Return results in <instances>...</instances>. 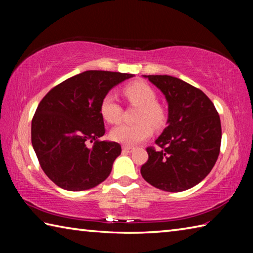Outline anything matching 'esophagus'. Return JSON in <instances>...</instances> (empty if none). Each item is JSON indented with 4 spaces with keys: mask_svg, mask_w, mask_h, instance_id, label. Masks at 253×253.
I'll use <instances>...</instances> for the list:
<instances>
[{
    "mask_svg": "<svg viewBox=\"0 0 253 253\" xmlns=\"http://www.w3.org/2000/svg\"><path fill=\"white\" fill-rule=\"evenodd\" d=\"M134 147H130V146H123V152L124 153H131L134 152Z\"/></svg>",
    "mask_w": 253,
    "mask_h": 253,
    "instance_id": "obj_1",
    "label": "esophagus"
}]
</instances>
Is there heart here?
I'll return each instance as SVG.
<instances>
[{
  "mask_svg": "<svg viewBox=\"0 0 253 253\" xmlns=\"http://www.w3.org/2000/svg\"><path fill=\"white\" fill-rule=\"evenodd\" d=\"M124 95L132 105L139 106L137 121L134 125L122 124L115 127L110 137L115 142L124 145H136L152 135V127H160L164 123V110L156 102V93L151 85L143 81H135L124 88ZM102 118L109 124L121 121L122 107L111 93L102 98L100 104Z\"/></svg>",
  "mask_w": 253,
  "mask_h": 253,
  "instance_id": "heart-1",
  "label": "heart"
}]
</instances>
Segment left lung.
Wrapping results in <instances>:
<instances>
[{"instance_id": "left-lung-1", "label": "left lung", "mask_w": 253, "mask_h": 253, "mask_svg": "<svg viewBox=\"0 0 253 253\" xmlns=\"http://www.w3.org/2000/svg\"><path fill=\"white\" fill-rule=\"evenodd\" d=\"M165 96L168 127L147 148L140 169L151 185L166 192L195 186L211 172L221 146V122L213 102L200 89L172 76H144Z\"/></svg>"}]
</instances>
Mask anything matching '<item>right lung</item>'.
Masks as SVG:
<instances>
[{
    "mask_svg": "<svg viewBox=\"0 0 253 253\" xmlns=\"http://www.w3.org/2000/svg\"><path fill=\"white\" fill-rule=\"evenodd\" d=\"M132 77L88 70L55 85L40 101L32 119L31 142L41 169L59 187L89 190L109 176L122 147L99 140L105 134L100 104L110 89Z\"/></svg>",
    "mask_w": 253,
    "mask_h": 253,
    "instance_id": "obj_1",
    "label": "right lung"
}]
</instances>
